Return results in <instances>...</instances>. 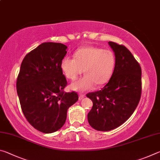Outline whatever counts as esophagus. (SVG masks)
<instances>
[{"label":"esophagus","mask_w":160,"mask_h":160,"mask_svg":"<svg viewBox=\"0 0 160 160\" xmlns=\"http://www.w3.org/2000/svg\"><path fill=\"white\" fill-rule=\"evenodd\" d=\"M84 97H85V94H80L79 95V100H82Z\"/></svg>","instance_id":"1"}]
</instances>
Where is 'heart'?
Listing matches in <instances>:
<instances>
[{
    "label": "heart",
    "instance_id": "heart-1",
    "mask_svg": "<svg viewBox=\"0 0 160 160\" xmlns=\"http://www.w3.org/2000/svg\"><path fill=\"white\" fill-rule=\"evenodd\" d=\"M75 58L65 56L61 62V68L68 79L75 80L83 72L85 75L72 82L73 90H90L94 83L100 86L107 83L112 77L116 65V57L110 50L94 47L78 48Z\"/></svg>",
    "mask_w": 160,
    "mask_h": 160
}]
</instances>
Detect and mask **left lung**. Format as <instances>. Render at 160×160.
<instances>
[{
    "mask_svg": "<svg viewBox=\"0 0 160 160\" xmlns=\"http://www.w3.org/2000/svg\"><path fill=\"white\" fill-rule=\"evenodd\" d=\"M116 65L108 83L101 90L87 94L93 103L88 119L94 129L109 131L126 122L141 97V68L123 45L109 42Z\"/></svg>",
    "mask_w": 160,
    "mask_h": 160,
    "instance_id": "8db88e82",
    "label": "left lung"
}]
</instances>
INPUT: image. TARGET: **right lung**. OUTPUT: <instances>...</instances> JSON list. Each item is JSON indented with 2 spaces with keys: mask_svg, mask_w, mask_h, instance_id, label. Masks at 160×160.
<instances>
[{
  "mask_svg": "<svg viewBox=\"0 0 160 160\" xmlns=\"http://www.w3.org/2000/svg\"><path fill=\"white\" fill-rule=\"evenodd\" d=\"M66 49L61 43H42L25 56L18 76L16 88L22 111L28 122L44 133L60 129L68 108L78 100L75 92L63 91L67 80L61 62Z\"/></svg>",
  "mask_w": 160,
  "mask_h": 160,
  "instance_id": "add662e5",
  "label": "right lung"
}]
</instances>
